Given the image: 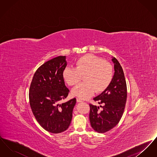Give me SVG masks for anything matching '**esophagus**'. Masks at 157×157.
Wrapping results in <instances>:
<instances>
[{
  "mask_svg": "<svg viewBox=\"0 0 157 157\" xmlns=\"http://www.w3.org/2000/svg\"><path fill=\"white\" fill-rule=\"evenodd\" d=\"M76 101H77L78 102H82V99H81L80 98H76Z\"/></svg>",
  "mask_w": 157,
  "mask_h": 157,
  "instance_id": "obj_1",
  "label": "esophagus"
}]
</instances>
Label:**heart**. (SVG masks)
<instances>
[{
	"label": "heart",
	"mask_w": 157,
	"mask_h": 157,
	"mask_svg": "<svg viewBox=\"0 0 157 157\" xmlns=\"http://www.w3.org/2000/svg\"><path fill=\"white\" fill-rule=\"evenodd\" d=\"M75 67H67L62 76L69 86L75 85L81 80L84 82L76 85L72 90V94L81 99L91 97L96 90L101 92L106 90L112 82V65L103 59L93 54H86L76 60Z\"/></svg>",
	"instance_id": "b5f03b06"
}]
</instances>
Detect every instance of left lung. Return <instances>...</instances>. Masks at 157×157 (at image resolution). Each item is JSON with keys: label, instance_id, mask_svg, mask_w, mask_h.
I'll use <instances>...</instances> for the list:
<instances>
[{"label": "left lung", "instance_id": "left-lung-1", "mask_svg": "<svg viewBox=\"0 0 157 157\" xmlns=\"http://www.w3.org/2000/svg\"><path fill=\"white\" fill-rule=\"evenodd\" d=\"M115 73L109 86L99 95L94 98L99 107L90 104V120L92 128L99 133H105L115 127L123 115L127 101V83L122 67L112 57Z\"/></svg>", "mask_w": 157, "mask_h": 157}]
</instances>
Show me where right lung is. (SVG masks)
<instances>
[{
  "mask_svg": "<svg viewBox=\"0 0 157 157\" xmlns=\"http://www.w3.org/2000/svg\"><path fill=\"white\" fill-rule=\"evenodd\" d=\"M67 63L65 56L46 62L33 75L29 88V104L33 115L46 131L58 134L70 125L76 98L60 104L69 90L65 85L62 72Z\"/></svg>",
  "mask_w": 157,
  "mask_h": 157,
  "instance_id": "add662e5",
  "label": "right lung"
}]
</instances>
